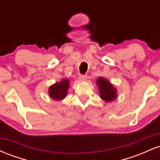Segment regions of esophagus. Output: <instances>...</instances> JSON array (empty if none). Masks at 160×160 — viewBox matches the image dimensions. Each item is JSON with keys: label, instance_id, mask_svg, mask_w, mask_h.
Segmentation results:
<instances>
[{"label": "esophagus", "instance_id": "obj_1", "mask_svg": "<svg viewBox=\"0 0 160 160\" xmlns=\"http://www.w3.org/2000/svg\"><path fill=\"white\" fill-rule=\"evenodd\" d=\"M86 79H87V76L85 74H80V77H79L80 81H85V80H86Z\"/></svg>", "mask_w": 160, "mask_h": 160}]
</instances>
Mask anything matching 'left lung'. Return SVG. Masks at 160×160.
I'll return each instance as SVG.
<instances>
[{"label":"left lung","instance_id":"8db88e82","mask_svg":"<svg viewBox=\"0 0 160 160\" xmlns=\"http://www.w3.org/2000/svg\"><path fill=\"white\" fill-rule=\"evenodd\" d=\"M97 85L98 86L101 98L105 102H111L117 98V89H115L108 80L103 78H99L97 81Z\"/></svg>","mask_w":160,"mask_h":160}]
</instances>
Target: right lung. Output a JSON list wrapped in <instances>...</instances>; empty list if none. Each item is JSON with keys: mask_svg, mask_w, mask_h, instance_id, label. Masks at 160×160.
I'll return each instance as SVG.
<instances>
[{"mask_svg": "<svg viewBox=\"0 0 160 160\" xmlns=\"http://www.w3.org/2000/svg\"><path fill=\"white\" fill-rule=\"evenodd\" d=\"M68 80H62L60 82H56V84L50 86L49 89V94L51 98L55 100H62L65 98L67 95L68 88L69 86Z\"/></svg>", "mask_w": 160, "mask_h": 160, "instance_id": "1", "label": "right lung"}]
</instances>
